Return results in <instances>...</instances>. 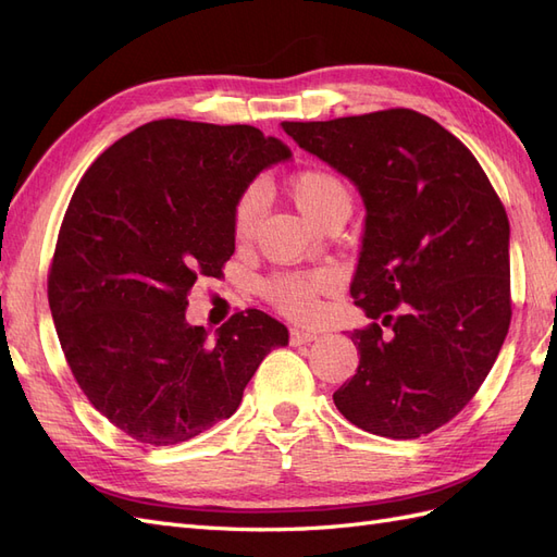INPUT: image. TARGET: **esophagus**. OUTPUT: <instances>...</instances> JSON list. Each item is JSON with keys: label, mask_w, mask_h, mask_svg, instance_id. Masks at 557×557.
Returning a JSON list of instances; mask_svg holds the SVG:
<instances>
[{"label": "esophagus", "mask_w": 557, "mask_h": 557, "mask_svg": "<svg viewBox=\"0 0 557 557\" xmlns=\"http://www.w3.org/2000/svg\"><path fill=\"white\" fill-rule=\"evenodd\" d=\"M318 339L315 332H309V330H299V327H293L290 330V344L293 346H301V344H311Z\"/></svg>", "instance_id": "34e87169"}]
</instances>
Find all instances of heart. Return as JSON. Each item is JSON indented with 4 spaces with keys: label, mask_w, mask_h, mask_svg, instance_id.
<instances>
[{
    "label": "heart",
    "mask_w": 557,
    "mask_h": 557,
    "mask_svg": "<svg viewBox=\"0 0 557 557\" xmlns=\"http://www.w3.org/2000/svg\"><path fill=\"white\" fill-rule=\"evenodd\" d=\"M290 195L295 205L305 211L313 223L323 225L332 215L350 211L348 185L332 172L305 170L290 178ZM267 207L264 183L256 181L246 185L232 209V232L237 242H248L256 234L260 218ZM334 285V274L320 269L311 274H276L264 281L262 290L272 305L285 315L307 320L318 313L320 293Z\"/></svg>",
    "instance_id": "obj_1"
}]
</instances>
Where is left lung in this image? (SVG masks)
<instances>
[{
    "label": "left lung",
    "instance_id": "1",
    "mask_svg": "<svg viewBox=\"0 0 557 557\" xmlns=\"http://www.w3.org/2000/svg\"><path fill=\"white\" fill-rule=\"evenodd\" d=\"M281 127L356 185L367 211L350 295L372 325L350 332L360 364L336 409L391 440L430 434L476 395L507 339V211L469 148L423 113Z\"/></svg>",
    "mask_w": 557,
    "mask_h": 557
}]
</instances>
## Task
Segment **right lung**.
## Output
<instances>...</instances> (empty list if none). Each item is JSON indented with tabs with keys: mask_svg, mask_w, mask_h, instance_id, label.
<instances>
[{
	"mask_svg": "<svg viewBox=\"0 0 557 557\" xmlns=\"http://www.w3.org/2000/svg\"><path fill=\"white\" fill-rule=\"evenodd\" d=\"M250 125L166 117L99 156L70 201L48 305L72 374L132 440L174 446L239 409L244 387L288 327L264 311L213 336L185 320L197 276L234 252L232 209L262 170L290 160Z\"/></svg>",
	"mask_w": 557,
	"mask_h": 557,
	"instance_id": "add662e5",
	"label": "right lung"
}]
</instances>
